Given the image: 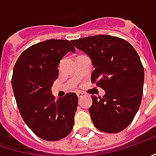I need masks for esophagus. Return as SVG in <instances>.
<instances>
[{"label":"esophagus","mask_w":156,"mask_h":156,"mask_svg":"<svg viewBox=\"0 0 156 156\" xmlns=\"http://www.w3.org/2000/svg\"><path fill=\"white\" fill-rule=\"evenodd\" d=\"M86 95V93H84V92H78L77 93V96H78V98H83Z\"/></svg>","instance_id":"esophagus-1"}]
</instances>
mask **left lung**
<instances>
[{"instance_id":"obj_1","label":"left lung","mask_w":156,"mask_h":156,"mask_svg":"<svg viewBox=\"0 0 156 156\" xmlns=\"http://www.w3.org/2000/svg\"><path fill=\"white\" fill-rule=\"evenodd\" d=\"M72 42L91 58V83L106 90L102 98L92 97L89 112L94 126L107 133L123 130L133 121L143 96L144 67L139 54L116 36L95 35Z\"/></svg>"}]
</instances>
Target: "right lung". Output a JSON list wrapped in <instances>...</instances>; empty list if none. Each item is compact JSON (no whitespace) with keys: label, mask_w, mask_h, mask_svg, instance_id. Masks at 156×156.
<instances>
[{"label":"right lung","mask_w":156,"mask_h":156,"mask_svg":"<svg viewBox=\"0 0 156 156\" xmlns=\"http://www.w3.org/2000/svg\"><path fill=\"white\" fill-rule=\"evenodd\" d=\"M71 41L51 39L24 50L13 68L11 83L19 113L31 130L41 139L57 141L72 131L78 97L73 92L55 99L51 86L58 76V64Z\"/></svg>","instance_id":"1"}]
</instances>
